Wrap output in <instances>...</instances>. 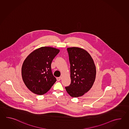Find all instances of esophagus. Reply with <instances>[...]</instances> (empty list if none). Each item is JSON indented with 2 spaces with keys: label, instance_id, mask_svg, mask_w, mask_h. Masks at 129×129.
<instances>
[{
  "label": "esophagus",
  "instance_id": "1",
  "mask_svg": "<svg viewBox=\"0 0 129 129\" xmlns=\"http://www.w3.org/2000/svg\"><path fill=\"white\" fill-rule=\"evenodd\" d=\"M57 79L58 81H60V80L61 79V77H57Z\"/></svg>",
  "mask_w": 129,
  "mask_h": 129
}]
</instances>
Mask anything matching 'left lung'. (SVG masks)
Here are the masks:
<instances>
[{"mask_svg": "<svg viewBox=\"0 0 129 129\" xmlns=\"http://www.w3.org/2000/svg\"><path fill=\"white\" fill-rule=\"evenodd\" d=\"M71 64V83L66 87L70 96H82L90 89L96 77V67L89 53L77 47L67 48Z\"/></svg>", "mask_w": 129, "mask_h": 129, "instance_id": "8db88e82", "label": "left lung"}]
</instances>
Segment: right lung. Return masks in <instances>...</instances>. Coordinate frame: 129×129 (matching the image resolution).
<instances>
[{
  "label": "right lung",
  "mask_w": 129,
  "mask_h": 129,
  "mask_svg": "<svg viewBox=\"0 0 129 129\" xmlns=\"http://www.w3.org/2000/svg\"><path fill=\"white\" fill-rule=\"evenodd\" d=\"M58 49L43 47L35 50L25 59L22 67V76L26 87L33 93H46L56 81L51 70L53 58Z\"/></svg>",
  "instance_id": "obj_1"
}]
</instances>
